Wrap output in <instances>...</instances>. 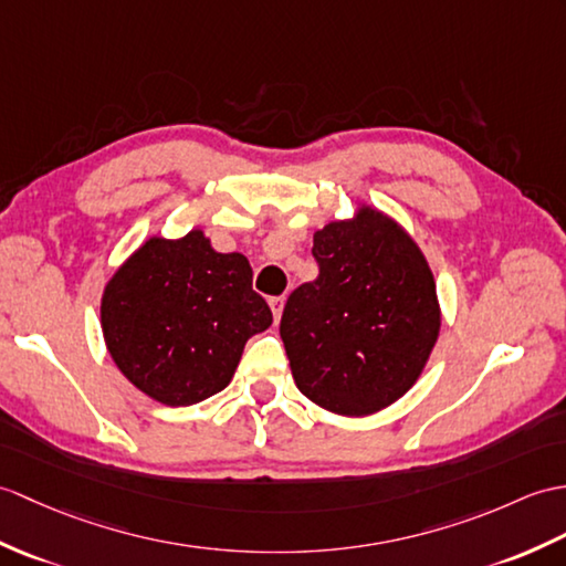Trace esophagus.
Instances as JSON below:
<instances>
[{"label":"esophagus","instance_id":"obj_1","mask_svg":"<svg viewBox=\"0 0 566 566\" xmlns=\"http://www.w3.org/2000/svg\"><path fill=\"white\" fill-rule=\"evenodd\" d=\"M270 308H272V315H274V323H280L282 311H284V296H272L270 298Z\"/></svg>","mask_w":566,"mask_h":566}]
</instances>
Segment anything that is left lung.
<instances>
[{
	"instance_id": "left-lung-1",
	"label": "left lung",
	"mask_w": 566,
	"mask_h": 566,
	"mask_svg": "<svg viewBox=\"0 0 566 566\" xmlns=\"http://www.w3.org/2000/svg\"><path fill=\"white\" fill-rule=\"evenodd\" d=\"M313 258L318 277L294 289L280 323L296 388L335 415H374L417 384L439 339L431 268L369 205L315 231Z\"/></svg>"
}]
</instances>
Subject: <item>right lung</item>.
<instances>
[{
	"mask_svg": "<svg viewBox=\"0 0 566 566\" xmlns=\"http://www.w3.org/2000/svg\"><path fill=\"white\" fill-rule=\"evenodd\" d=\"M272 311L241 253H217L205 231L151 235L115 270L101 298L111 357L144 396L188 407L223 390L248 339Z\"/></svg>",
	"mask_w": 566,
	"mask_h": 566,
	"instance_id": "add662e5",
	"label": "right lung"
}]
</instances>
